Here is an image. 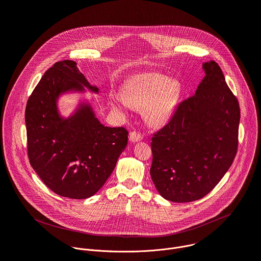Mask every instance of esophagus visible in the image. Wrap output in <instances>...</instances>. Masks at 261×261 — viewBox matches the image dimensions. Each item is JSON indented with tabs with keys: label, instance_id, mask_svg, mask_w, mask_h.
I'll use <instances>...</instances> for the list:
<instances>
[{
	"label": "esophagus",
	"instance_id": "esophagus-1",
	"mask_svg": "<svg viewBox=\"0 0 261 261\" xmlns=\"http://www.w3.org/2000/svg\"><path fill=\"white\" fill-rule=\"evenodd\" d=\"M129 139H130L131 142H137V141H140L142 139V135L140 133H138V132L133 131V132L130 133Z\"/></svg>",
	"mask_w": 261,
	"mask_h": 261
}]
</instances>
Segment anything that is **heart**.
Instances as JSON below:
<instances>
[{"label":"heart","mask_w":261,"mask_h":261,"mask_svg":"<svg viewBox=\"0 0 261 261\" xmlns=\"http://www.w3.org/2000/svg\"><path fill=\"white\" fill-rule=\"evenodd\" d=\"M180 94V86L176 81L159 73H144L131 77L123 88V94L113 97L116 108L145 107V116L151 124L165 125L170 121Z\"/></svg>","instance_id":"heart-1"}]
</instances>
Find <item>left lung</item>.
Wrapping results in <instances>:
<instances>
[{
    "label": "left lung",
    "mask_w": 261,
    "mask_h": 261,
    "mask_svg": "<svg viewBox=\"0 0 261 261\" xmlns=\"http://www.w3.org/2000/svg\"><path fill=\"white\" fill-rule=\"evenodd\" d=\"M195 95L182 101L152 137L150 170L159 194L173 202L198 200L231 166L238 151L241 111L215 61L202 64Z\"/></svg>",
    "instance_id": "obj_1"
}]
</instances>
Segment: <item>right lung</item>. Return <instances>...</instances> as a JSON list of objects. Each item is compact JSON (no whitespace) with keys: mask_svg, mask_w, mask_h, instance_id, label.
Wrapping results in <instances>:
<instances>
[{"mask_svg":"<svg viewBox=\"0 0 261 261\" xmlns=\"http://www.w3.org/2000/svg\"><path fill=\"white\" fill-rule=\"evenodd\" d=\"M98 94L74 61L49 68L25 107L28 156L33 169L60 196L85 199L96 194L114 171L126 148L128 131L105 127L89 102H81L64 118L58 100L66 93Z\"/></svg>","mask_w":261,"mask_h":261,"instance_id":"1","label":"right lung"}]
</instances>
